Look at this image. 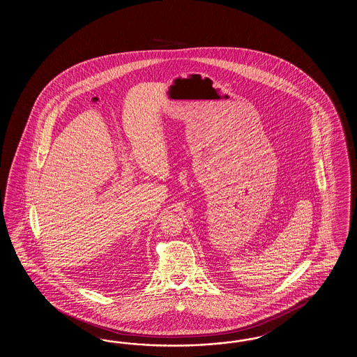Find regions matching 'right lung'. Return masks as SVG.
Listing matches in <instances>:
<instances>
[{"label": "right lung", "mask_w": 357, "mask_h": 357, "mask_svg": "<svg viewBox=\"0 0 357 357\" xmlns=\"http://www.w3.org/2000/svg\"><path fill=\"white\" fill-rule=\"evenodd\" d=\"M140 281H142V277H134V280H132V281H130V284H127V285H124V287H123V288H128V289H132V288H137V287H139V285H137V284H139V282H140ZM120 289V287L119 288H116L115 289V290H119Z\"/></svg>", "instance_id": "1"}]
</instances>
